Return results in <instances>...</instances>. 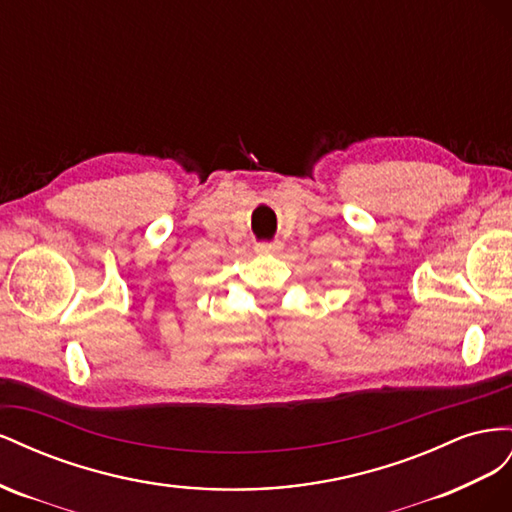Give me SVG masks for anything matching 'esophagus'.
<instances>
[{"mask_svg":"<svg viewBox=\"0 0 512 512\" xmlns=\"http://www.w3.org/2000/svg\"><path fill=\"white\" fill-rule=\"evenodd\" d=\"M255 251L259 255H279L283 251V244L281 242H261L255 246Z\"/></svg>","mask_w":512,"mask_h":512,"instance_id":"1","label":"esophagus"}]
</instances>
